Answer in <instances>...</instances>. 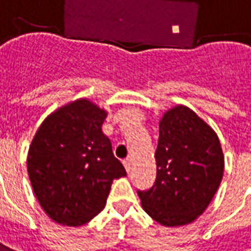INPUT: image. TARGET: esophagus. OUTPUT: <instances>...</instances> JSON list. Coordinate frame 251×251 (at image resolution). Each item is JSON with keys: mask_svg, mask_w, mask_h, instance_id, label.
I'll list each match as a JSON object with an SVG mask.
<instances>
[{"mask_svg": "<svg viewBox=\"0 0 251 251\" xmlns=\"http://www.w3.org/2000/svg\"><path fill=\"white\" fill-rule=\"evenodd\" d=\"M124 167H126V169H127V172H131V168H132V160L131 158H127V160H124Z\"/></svg>", "mask_w": 251, "mask_h": 251, "instance_id": "esophagus-1", "label": "esophagus"}]
</instances>
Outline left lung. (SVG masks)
I'll return each mask as SVG.
<instances>
[{
	"instance_id": "8db88e82",
	"label": "left lung",
	"mask_w": 251,
	"mask_h": 251,
	"mask_svg": "<svg viewBox=\"0 0 251 251\" xmlns=\"http://www.w3.org/2000/svg\"><path fill=\"white\" fill-rule=\"evenodd\" d=\"M158 126L155 181L138 195L143 210L161 226H186L205 212L220 186V141L212 127L183 105L165 112Z\"/></svg>"
}]
</instances>
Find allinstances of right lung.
Instances as JSON below:
<instances>
[{"label": "right lung", "instance_id": "add662e5", "mask_svg": "<svg viewBox=\"0 0 251 251\" xmlns=\"http://www.w3.org/2000/svg\"><path fill=\"white\" fill-rule=\"evenodd\" d=\"M106 116L89 100H76L50 113L31 142V186L45 213L58 224L89 223L105 208L113 180L127 175L102 132Z\"/></svg>", "mask_w": 251, "mask_h": 251}]
</instances>
